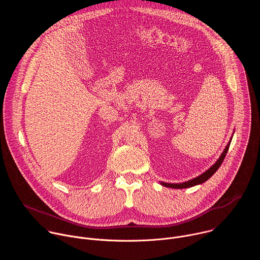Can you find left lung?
<instances>
[{"label":"left lung","instance_id":"1","mask_svg":"<svg viewBox=\"0 0 260 260\" xmlns=\"http://www.w3.org/2000/svg\"><path fill=\"white\" fill-rule=\"evenodd\" d=\"M235 133V132H234ZM234 136V135H233ZM232 139L233 137L231 138L230 142L228 143L226 147L224 148L223 152L221 153V155L219 156V158L217 159V161L210 168L208 169L206 172H204L203 174H201L200 176L191 179V180H188V181H185V182H182V183H166V182H159L162 186L165 187H170V188H175V189H182V188H189V187H193L196 186V185H200V184H203L204 182H206L208 179H210L215 173L216 171L219 169V167L221 166V164L223 162L224 158H225V155L229 151V148H230V145H231V142H232Z\"/></svg>","mask_w":260,"mask_h":260}]
</instances>
